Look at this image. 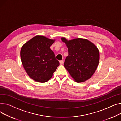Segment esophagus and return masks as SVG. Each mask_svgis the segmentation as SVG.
<instances>
[{"label": "esophagus", "mask_w": 121, "mask_h": 121, "mask_svg": "<svg viewBox=\"0 0 121 121\" xmlns=\"http://www.w3.org/2000/svg\"><path fill=\"white\" fill-rule=\"evenodd\" d=\"M63 62H64V61H63V60H60V65H62V64H63Z\"/></svg>", "instance_id": "1"}]
</instances>
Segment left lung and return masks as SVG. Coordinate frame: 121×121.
I'll list each match as a JSON object with an SVG mask.
<instances>
[{"mask_svg": "<svg viewBox=\"0 0 121 121\" xmlns=\"http://www.w3.org/2000/svg\"><path fill=\"white\" fill-rule=\"evenodd\" d=\"M68 48L69 55L64 62V66L78 82L89 79L98 66L99 52L98 48L87 39L77 38L68 41L62 38Z\"/></svg>", "mask_w": 121, "mask_h": 121, "instance_id": "1", "label": "left lung"}]
</instances>
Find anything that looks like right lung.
<instances>
[{
    "instance_id": "right-lung-1",
    "label": "right lung",
    "mask_w": 121,
    "mask_h": 121,
    "mask_svg": "<svg viewBox=\"0 0 121 121\" xmlns=\"http://www.w3.org/2000/svg\"><path fill=\"white\" fill-rule=\"evenodd\" d=\"M54 40L36 36L25 43L21 50L22 65L29 77L35 81H48L59 66L50 47Z\"/></svg>"
}]
</instances>
